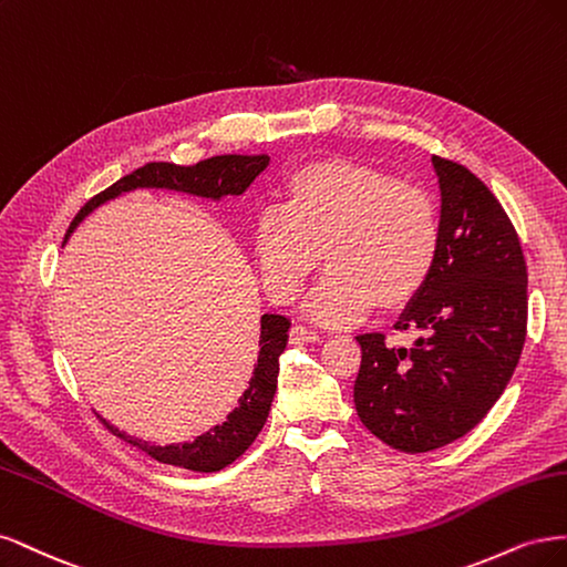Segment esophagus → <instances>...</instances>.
<instances>
[{"mask_svg":"<svg viewBox=\"0 0 567 567\" xmlns=\"http://www.w3.org/2000/svg\"><path fill=\"white\" fill-rule=\"evenodd\" d=\"M318 339V332L310 330V327H303V324H295L289 330V341L291 343H303V341H316Z\"/></svg>","mask_w":567,"mask_h":567,"instance_id":"esophagus-1","label":"esophagus"}]
</instances>
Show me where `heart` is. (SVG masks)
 <instances>
[{"mask_svg": "<svg viewBox=\"0 0 567 567\" xmlns=\"http://www.w3.org/2000/svg\"><path fill=\"white\" fill-rule=\"evenodd\" d=\"M282 209L264 207L251 249L268 297L291 303L324 259L330 272L310 291L308 316L327 327L395 310L426 285L441 216L419 186L353 159L301 164L282 184Z\"/></svg>", "mask_w": 567, "mask_h": 567, "instance_id": "1", "label": "heart"}]
</instances>
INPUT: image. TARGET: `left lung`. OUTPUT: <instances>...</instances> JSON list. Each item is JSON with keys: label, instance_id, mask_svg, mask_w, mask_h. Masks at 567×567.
Wrapping results in <instances>:
<instances>
[{"label": "left lung", "instance_id": "1", "mask_svg": "<svg viewBox=\"0 0 567 567\" xmlns=\"http://www.w3.org/2000/svg\"><path fill=\"white\" fill-rule=\"evenodd\" d=\"M441 184V249L398 332L355 337L360 422L400 452H431L466 435L514 374L527 327V268L499 199L462 164L433 155Z\"/></svg>", "mask_w": 567, "mask_h": 567}]
</instances>
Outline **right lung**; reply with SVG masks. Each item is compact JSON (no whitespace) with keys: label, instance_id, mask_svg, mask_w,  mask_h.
<instances>
[{"label":"right lung","instance_id":"1","mask_svg":"<svg viewBox=\"0 0 567 567\" xmlns=\"http://www.w3.org/2000/svg\"><path fill=\"white\" fill-rule=\"evenodd\" d=\"M270 157L268 155H216L203 159L190 167H181L174 162H148L145 167L122 176L117 184L105 188L103 193L94 195L89 203L80 209V214L72 218V224L65 233V240L70 233L80 226L86 214L101 207L107 199H113L122 193H130L136 188H167L178 193H190L197 197L221 199L226 195H243L254 178H257L266 167ZM63 240V245H65ZM289 320L285 316L266 313L261 316V337H259V360L254 364V372L249 379V389L237 400V405L224 424L209 429L207 433L197 435L193 443L184 445H153L141 437L126 435L124 431L111 426L103 419V424L111 429L124 443L138 447L153 460L162 464L181 466L188 471L199 473H214L233 464L237 456H243L247 447L257 441L259 431L264 429L272 395L278 389V372H280V355L289 339Z\"/></svg>","mask_w":567,"mask_h":567}]
</instances>
